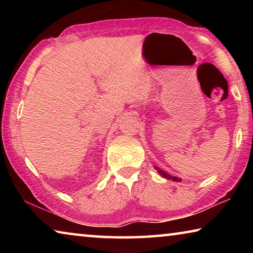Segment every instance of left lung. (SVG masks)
Segmentation results:
<instances>
[{"label":"left lung","mask_w":253,"mask_h":253,"mask_svg":"<svg viewBox=\"0 0 253 253\" xmlns=\"http://www.w3.org/2000/svg\"><path fill=\"white\" fill-rule=\"evenodd\" d=\"M155 169H157V168H155ZM157 172L160 173L163 177H165V178H168V179H172V181H174V182H181L182 181L181 178H178L176 176H170L169 174H168L166 172H164V170H162L160 169H157Z\"/></svg>","instance_id":"left-lung-1"}]
</instances>
